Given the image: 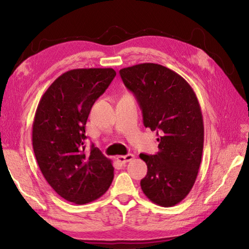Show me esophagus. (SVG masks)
Instances as JSON below:
<instances>
[{
    "label": "esophagus",
    "instance_id": "34e87169",
    "mask_svg": "<svg viewBox=\"0 0 249 249\" xmlns=\"http://www.w3.org/2000/svg\"><path fill=\"white\" fill-rule=\"evenodd\" d=\"M135 156H134V154H127V155H121V156H118L116 157V160H118L120 163H126V162H128V161H130L131 160H133Z\"/></svg>",
    "mask_w": 249,
    "mask_h": 249
}]
</instances>
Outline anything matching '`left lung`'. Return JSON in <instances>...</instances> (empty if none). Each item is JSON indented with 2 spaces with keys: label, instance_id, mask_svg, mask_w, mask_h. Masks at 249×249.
Here are the masks:
<instances>
[{
  "label": "left lung",
  "instance_id": "obj_1",
  "mask_svg": "<svg viewBox=\"0 0 249 249\" xmlns=\"http://www.w3.org/2000/svg\"><path fill=\"white\" fill-rule=\"evenodd\" d=\"M120 75L139 103L144 126L156 130L160 142L155 155L140 154L147 166L142 192L158 205H176L192 190L202 158L204 127L197 96L183 77L160 64L126 67Z\"/></svg>",
  "mask_w": 249,
  "mask_h": 249
}]
</instances>
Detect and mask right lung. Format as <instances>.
<instances>
[{
	"label": "right lung",
	"mask_w": 249,
	"mask_h": 249,
	"mask_svg": "<svg viewBox=\"0 0 249 249\" xmlns=\"http://www.w3.org/2000/svg\"><path fill=\"white\" fill-rule=\"evenodd\" d=\"M116 76L112 68H78L63 73L37 106L33 150L46 181L62 198L86 204L107 192L113 166L92 144L86 150L89 111Z\"/></svg>",
	"instance_id": "1"
}]
</instances>
